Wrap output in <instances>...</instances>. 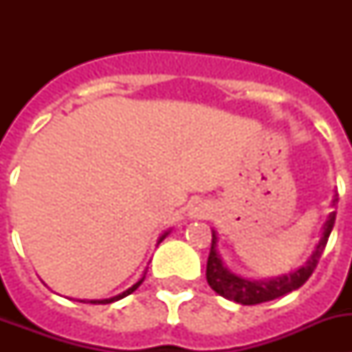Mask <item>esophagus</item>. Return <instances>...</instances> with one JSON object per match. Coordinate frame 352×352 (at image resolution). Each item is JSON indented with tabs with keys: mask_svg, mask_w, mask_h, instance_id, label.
I'll list each match as a JSON object with an SVG mask.
<instances>
[{
	"mask_svg": "<svg viewBox=\"0 0 352 352\" xmlns=\"http://www.w3.org/2000/svg\"><path fill=\"white\" fill-rule=\"evenodd\" d=\"M211 214V208L206 201H195L190 204V210H188V217L194 220H204Z\"/></svg>",
	"mask_w": 352,
	"mask_h": 352,
	"instance_id": "esophagus-1",
	"label": "esophagus"
}]
</instances>
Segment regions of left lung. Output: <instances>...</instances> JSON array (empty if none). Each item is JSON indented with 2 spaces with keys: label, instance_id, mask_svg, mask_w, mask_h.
<instances>
[{
  "label": "left lung",
  "instance_id": "left-lung-1",
  "mask_svg": "<svg viewBox=\"0 0 352 352\" xmlns=\"http://www.w3.org/2000/svg\"><path fill=\"white\" fill-rule=\"evenodd\" d=\"M337 204L338 194H335L333 199H331L333 211L328 214L326 222L322 223L319 241L314 247L309 259L303 263V266L287 273V275L272 276V278H264V280L245 278V276L236 275L234 272L227 268L219 252V234H217L214 229H211V250L206 266V280L210 287L226 300H231L239 305H259L264 303V301H272L276 300V298L285 296L289 292L300 289L305 282L309 280V276L312 275L317 263H319V257L324 252L329 234L333 231L335 219H337Z\"/></svg>",
  "mask_w": 352,
  "mask_h": 352
}]
</instances>
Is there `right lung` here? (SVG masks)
<instances>
[{"label":"right lung","mask_w":352,"mask_h":352,"mask_svg":"<svg viewBox=\"0 0 352 352\" xmlns=\"http://www.w3.org/2000/svg\"><path fill=\"white\" fill-rule=\"evenodd\" d=\"M170 231H166L164 232V234L160 236V238H158V243H160V241H164V239H166V236L169 234ZM157 243V245H158ZM144 275H146V272H144ZM144 275L141 276V278H139L138 282H135V284L132 285V287H129L126 289V291H123L121 292V294H118V296H113V298H107V300H80L82 301V303H93V305H105V303H113V301H118V300H121V298H125V296H129V294H132L133 291H135V289L139 287V285L142 284V282H144Z\"/></svg>","instance_id":"obj_1"}]
</instances>
